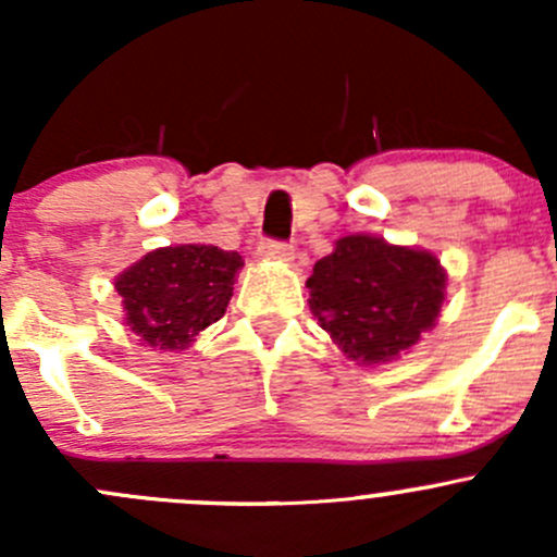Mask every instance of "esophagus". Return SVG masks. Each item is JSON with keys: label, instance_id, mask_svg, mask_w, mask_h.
<instances>
[{"label": "esophagus", "instance_id": "obj_1", "mask_svg": "<svg viewBox=\"0 0 557 557\" xmlns=\"http://www.w3.org/2000/svg\"><path fill=\"white\" fill-rule=\"evenodd\" d=\"M258 256H261L263 261L288 263V261H294V247L285 245V243H274V239H267V243L258 245Z\"/></svg>", "mask_w": 557, "mask_h": 557}]
</instances>
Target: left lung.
<instances>
[{"mask_svg": "<svg viewBox=\"0 0 557 557\" xmlns=\"http://www.w3.org/2000/svg\"><path fill=\"white\" fill-rule=\"evenodd\" d=\"M310 310L345 358L358 367L391 363L440 320L447 272L423 247L374 234H347L307 280Z\"/></svg>", "mask_w": 557, "mask_h": 557, "instance_id": "8db88e82", "label": "left lung"}]
</instances>
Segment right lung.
<instances>
[{
	"label": "right lung",
	"mask_w": 557,
	"mask_h": 557,
	"mask_svg": "<svg viewBox=\"0 0 557 557\" xmlns=\"http://www.w3.org/2000/svg\"><path fill=\"white\" fill-rule=\"evenodd\" d=\"M245 267L237 250L215 245H170L145 252L115 277L123 323L139 345L188 350L196 336L223 318L234 277Z\"/></svg>",
	"instance_id": "1"
}]
</instances>
